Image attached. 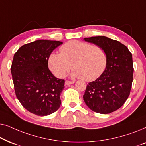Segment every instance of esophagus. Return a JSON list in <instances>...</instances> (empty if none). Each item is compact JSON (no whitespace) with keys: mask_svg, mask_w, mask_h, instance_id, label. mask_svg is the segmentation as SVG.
Wrapping results in <instances>:
<instances>
[{"mask_svg":"<svg viewBox=\"0 0 146 146\" xmlns=\"http://www.w3.org/2000/svg\"><path fill=\"white\" fill-rule=\"evenodd\" d=\"M74 83V82L73 81H69V80H66L65 82V85L66 86H69V85H71V84H73Z\"/></svg>","mask_w":146,"mask_h":146,"instance_id":"obj_1","label":"esophagus"}]
</instances>
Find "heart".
I'll list each match as a JSON object with an SVG mask.
<instances>
[{"instance_id": "heart-1", "label": "heart", "mask_w": 146, "mask_h": 146, "mask_svg": "<svg viewBox=\"0 0 146 146\" xmlns=\"http://www.w3.org/2000/svg\"><path fill=\"white\" fill-rule=\"evenodd\" d=\"M60 52L50 54L48 59L50 69L58 78L63 77L72 66V76L92 81L106 67L107 54L101 46L72 40L62 46Z\"/></svg>"}]
</instances>
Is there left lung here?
Returning <instances> with one entry per match:
<instances>
[{"instance_id": "obj_1", "label": "left lung", "mask_w": 146, "mask_h": 146, "mask_svg": "<svg viewBox=\"0 0 146 146\" xmlns=\"http://www.w3.org/2000/svg\"><path fill=\"white\" fill-rule=\"evenodd\" d=\"M84 40L105 50L107 64L100 76L87 85L84 100L95 112L111 113L122 106L130 94L133 74L132 55L125 45L108 37Z\"/></svg>"}]
</instances>
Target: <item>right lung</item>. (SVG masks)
<instances>
[{
	"instance_id": "add662e5",
	"label": "right lung",
	"mask_w": 146,
	"mask_h": 146,
	"mask_svg": "<svg viewBox=\"0 0 146 146\" xmlns=\"http://www.w3.org/2000/svg\"><path fill=\"white\" fill-rule=\"evenodd\" d=\"M62 44L38 40L23 45L14 55L11 70L16 96L23 106L35 115L51 114L61 104L65 81L52 74L48 59Z\"/></svg>"
}]
</instances>
